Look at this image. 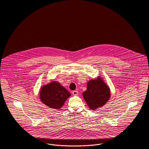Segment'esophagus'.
<instances>
[{
	"label": "esophagus",
	"mask_w": 149,
	"mask_h": 149,
	"mask_svg": "<svg viewBox=\"0 0 149 149\" xmlns=\"http://www.w3.org/2000/svg\"><path fill=\"white\" fill-rule=\"evenodd\" d=\"M72 94H73V95H77L78 94V91H73L72 92Z\"/></svg>",
	"instance_id": "1"
}]
</instances>
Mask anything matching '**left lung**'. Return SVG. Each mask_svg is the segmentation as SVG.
<instances>
[{
    "label": "left lung",
    "instance_id": "obj_1",
    "mask_svg": "<svg viewBox=\"0 0 149 149\" xmlns=\"http://www.w3.org/2000/svg\"><path fill=\"white\" fill-rule=\"evenodd\" d=\"M84 99L89 108L95 110L104 106L110 98L109 87L98 78L91 80L87 84V89L83 93Z\"/></svg>",
    "mask_w": 149,
    "mask_h": 149
}]
</instances>
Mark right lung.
<instances>
[{"label":"right lung","instance_id":"1","mask_svg":"<svg viewBox=\"0 0 149 149\" xmlns=\"http://www.w3.org/2000/svg\"><path fill=\"white\" fill-rule=\"evenodd\" d=\"M70 95L64 87L55 81L43 86L40 92V99L43 103L53 109L61 108Z\"/></svg>","mask_w":149,"mask_h":149}]
</instances>
